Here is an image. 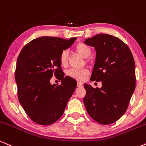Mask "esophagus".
I'll use <instances>...</instances> for the list:
<instances>
[{"instance_id":"34e87169","label":"esophagus","mask_w":146,"mask_h":146,"mask_svg":"<svg viewBox=\"0 0 146 146\" xmlns=\"http://www.w3.org/2000/svg\"><path fill=\"white\" fill-rule=\"evenodd\" d=\"M77 86L78 87H83V83H82L81 82H78V83H77Z\"/></svg>"}]
</instances>
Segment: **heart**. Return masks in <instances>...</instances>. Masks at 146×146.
<instances>
[{"instance_id": "obj_1", "label": "heart", "mask_w": 146, "mask_h": 146, "mask_svg": "<svg viewBox=\"0 0 146 146\" xmlns=\"http://www.w3.org/2000/svg\"><path fill=\"white\" fill-rule=\"evenodd\" d=\"M74 49L76 52L79 54L80 56H82L84 58H87L90 56L92 50L91 48L87 44L84 43L80 42L78 43L76 46H74ZM68 52L67 50H63L61 52L59 56L60 63L61 66H66L68 63ZM89 71L87 69H81V70H76V69H70L67 72L68 76L72 78H75L78 80H83L85 78V77L88 74Z\"/></svg>"}]
</instances>
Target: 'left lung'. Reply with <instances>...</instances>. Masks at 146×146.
Listing matches in <instances>:
<instances>
[{"instance_id": "1", "label": "left lung", "mask_w": 146, "mask_h": 146, "mask_svg": "<svg viewBox=\"0 0 146 146\" xmlns=\"http://www.w3.org/2000/svg\"><path fill=\"white\" fill-rule=\"evenodd\" d=\"M96 52L92 81H102V87L84 84L83 102L87 113L99 124H112L127 110L135 89V63L129 48L120 39L98 34L84 42Z\"/></svg>"}]
</instances>
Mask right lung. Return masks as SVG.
<instances>
[{
    "mask_svg": "<svg viewBox=\"0 0 146 146\" xmlns=\"http://www.w3.org/2000/svg\"><path fill=\"white\" fill-rule=\"evenodd\" d=\"M76 37H37L23 47L16 63L15 79L20 103L29 117L41 125H50L62 116L77 85L74 78L65 76L59 56ZM58 76L62 84L49 80Z\"/></svg>",
    "mask_w": 146,
    "mask_h": 146,
    "instance_id": "1",
    "label": "right lung"
}]
</instances>
